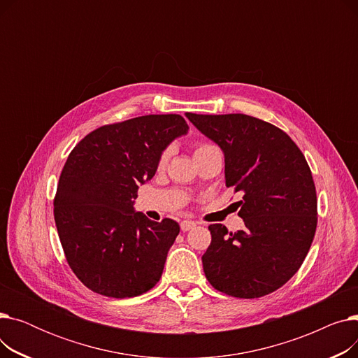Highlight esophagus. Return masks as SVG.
Wrapping results in <instances>:
<instances>
[{"label": "esophagus", "mask_w": 358, "mask_h": 358, "mask_svg": "<svg viewBox=\"0 0 358 358\" xmlns=\"http://www.w3.org/2000/svg\"><path fill=\"white\" fill-rule=\"evenodd\" d=\"M180 227H181L182 232H187V231H190V229H194L197 227V223L194 220H182Z\"/></svg>", "instance_id": "obj_1"}]
</instances>
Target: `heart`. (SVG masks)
Instances as JSON below:
<instances>
[{
	"instance_id": "obj_1",
	"label": "heart",
	"mask_w": 358,
	"mask_h": 358,
	"mask_svg": "<svg viewBox=\"0 0 358 358\" xmlns=\"http://www.w3.org/2000/svg\"><path fill=\"white\" fill-rule=\"evenodd\" d=\"M212 145H206V143H203V145H199L197 148H196V150L194 152H199V150H201V149H206V148H210ZM166 159H168V150H165V152H162V155L159 157V166H164L165 165V162H166Z\"/></svg>"
}]
</instances>
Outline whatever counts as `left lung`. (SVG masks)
Here are the masks:
<instances>
[{"label": "left lung", "instance_id": "1", "mask_svg": "<svg viewBox=\"0 0 358 358\" xmlns=\"http://www.w3.org/2000/svg\"><path fill=\"white\" fill-rule=\"evenodd\" d=\"M185 116L223 150L227 187L242 194L238 215L245 229L209 227L206 278L234 297L273 293L302 266L316 231V190L302 150L283 130L252 116Z\"/></svg>", "mask_w": 358, "mask_h": 358}]
</instances>
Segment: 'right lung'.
<instances>
[{"instance_id": "1", "label": "right lung", "mask_w": 358, "mask_h": 358, "mask_svg": "<svg viewBox=\"0 0 358 358\" xmlns=\"http://www.w3.org/2000/svg\"><path fill=\"white\" fill-rule=\"evenodd\" d=\"M187 131L180 115H149L101 126L72 149L53 215L68 264L90 290L123 299L159 281L180 224L150 220L134 204L166 146Z\"/></svg>"}]
</instances>
